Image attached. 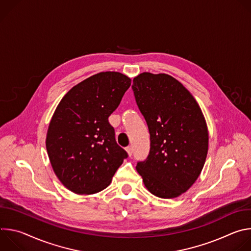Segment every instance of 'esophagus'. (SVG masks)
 <instances>
[{
	"label": "esophagus",
	"instance_id": "esophagus-1",
	"mask_svg": "<svg viewBox=\"0 0 251 251\" xmlns=\"http://www.w3.org/2000/svg\"><path fill=\"white\" fill-rule=\"evenodd\" d=\"M126 151H127V153H128L129 156H132V154H133V147H132V146H128V147L126 148Z\"/></svg>",
	"mask_w": 251,
	"mask_h": 251
}]
</instances>
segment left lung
I'll use <instances>...</instances> for the list:
<instances>
[{"instance_id":"obj_1","label":"left lung","mask_w":251,"mask_h":251,"mask_svg":"<svg viewBox=\"0 0 251 251\" xmlns=\"http://www.w3.org/2000/svg\"><path fill=\"white\" fill-rule=\"evenodd\" d=\"M136 103L150 133V152L136 170L156 197L176 198L199 177L207 155L208 133L190 91L165 74L143 73L133 79Z\"/></svg>"}]
</instances>
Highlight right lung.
<instances>
[{"mask_svg": "<svg viewBox=\"0 0 251 251\" xmlns=\"http://www.w3.org/2000/svg\"><path fill=\"white\" fill-rule=\"evenodd\" d=\"M130 85L120 73H100L74 86L57 105L46 146L56 176L69 191L91 195L104 190L128 157L108 117Z\"/></svg>", "mask_w": 251, "mask_h": 251, "instance_id": "right-lung-1", "label": "right lung"}]
</instances>
